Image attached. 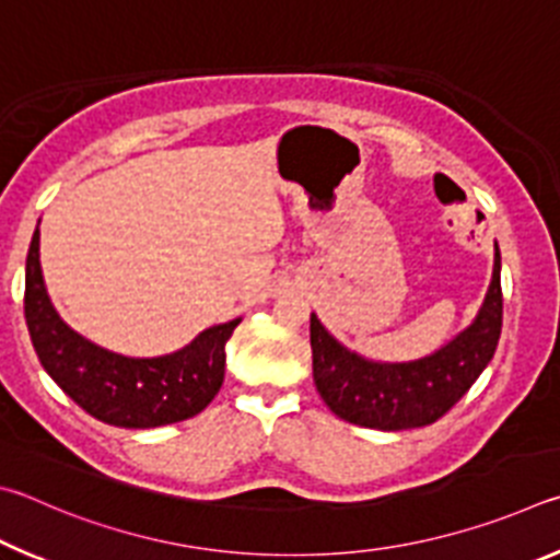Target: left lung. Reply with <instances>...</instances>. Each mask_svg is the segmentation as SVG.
<instances>
[{
  "mask_svg": "<svg viewBox=\"0 0 560 560\" xmlns=\"http://www.w3.org/2000/svg\"><path fill=\"white\" fill-rule=\"evenodd\" d=\"M502 255L494 243L492 282L472 325L416 361H374L347 349L312 312V376L341 420L376 430L423 428L443 418L494 357L502 335Z\"/></svg>",
  "mask_w": 560,
  "mask_h": 560,
  "instance_id": "left-lung-1",
  "label": "left lung"
}]
</instances>
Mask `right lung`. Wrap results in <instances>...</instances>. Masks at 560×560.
I'll return each mask as SVG.
<instances>
[{
    "label": "right lung",
    "instance_id": "add662e5",
    "mask_svg": "<svg viewBox=\"0 0 560 560\" xmlns=\"http://www.w3.org/2000/svg\"><path fill=\"white\" fill-rule=\"evenodd\" d=\"M24 317L46 374L85 413L117 428H160L201 413L223 384L225 341L241 322L203 329L164 357H122L97 347L51 305L38 260V229L26 255Z\"/></svg>",
    "mask_w": 560,
    "mask_h": 560
}]
</instances>
